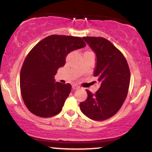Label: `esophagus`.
<instances>
[{
  "label": "esophagus",
  "instance_id": "1",
  "mask_svg": "<svg viewBox=\"0 0 152 152\" xmlns=\"http://www.w3.org/2000/svg\"><path fill=\"white\" fill-rule=\"evenodd\" d=\"M72 88H73V90H77V89H78V88H80V86H77V85H73L72 86Z\"/></svg>",
  "mask_w": 152,
  "mask_h": 152
}]
</instances>
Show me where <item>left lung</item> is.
<instances>
[{"mask_svg":"<svg viewBox=\"0 0 152 152\" xmlns=\"http://www.w3.org/2000/svg\"><path fill=\"white\" fill-rule=\"evenodd\" d=\"M96 56L94 76L101 86L96 94L87 91L86 100L80 103L83 114L103 121L116 114L126 98L130 83L128 64L119 50L101 37H83Z\"/></svg>","mask_w":152,"mask_h":152,"instance_id":"left-lung-1","label":"left lung"}]
</instances>
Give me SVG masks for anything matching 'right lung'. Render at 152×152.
<instances>
[{
  "label": "right lung",
  "mask_w": 152,
  "mask_h": 152,
  "mask_svg": "<svg viewBox=\"0 0 152 152\" xmlns=\"http://www.w3.org/2000/svg\"><path fill=\"white\" fill-rule=\"evenodd\" d=\"M85 46L79 37L51 35L29 52L20 70V88L24 104L31 113L46 118L61 112L71 85L56 82L54 76L65 65L68 54Z\"/></svg>",
  "instance_id": "add662e5"
}]
</instances>
